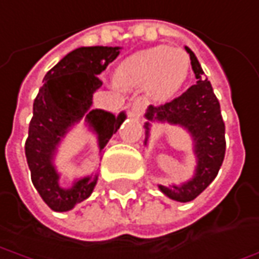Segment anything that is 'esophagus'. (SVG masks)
Here are the masks:
<instances>
[{"label":"esophagus","instance_id":"34e87169","mask_svg":"<svg viewBox=\"0 0 259 259\" xmlns=\"http://www.w3.org/2000/svg\"><path fill=\"white\" fill-rule=\"evenodd\" d=\"M144 109H145V101H144L142 98H137V100L131 104L130 115H131V117L140 118L142 114H144Z\"/></svg>","mask_w":259,"mask_h":259}]
</instances>
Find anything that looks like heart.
<instances>
[{
    "instance_id": "obj_1",
    "label": "heart",
    "mask_w": 259,
    "mask_h": 259,
    "mask_svg": "<svg viewBox=\"0 0 259 259\" xmlns=\"http://www.w3.org/2000/svg\"><path fill=\"white\" fill-rule=\"evenodd\" d=\"M190 57L178 48L159 45L126 57L115 71V81L122 88L147 87L158 101L178 94L190 75Z\"/></svg>"
}]
</instances>
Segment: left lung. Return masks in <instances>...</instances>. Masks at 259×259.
Listing matches in <instances>:
<instances>
[{
  "label": "left lung",
  "mask_w": 259,
  "mask_h": 259,
  "mask_svg": "<svg viewBox=\"0 0 259 259\" xmlns=\"http://www.w3.org/2000/svg\"><path fill=\"white\" fill-rule=\"evenodd\" d=\"M190 54L191 67L197 78V84L174 98L172 101L151 105L145 117L148 121H161L187 128L194 138V151L197 155V172L191 181L182 185L164 187L159 190L174 201L188 202L198 197L214 181L225 157V124H224L220 101L215 97L211 82L204 77L195 54L185 47ZM147 137L150 122H145ZM147 142V140H145Z\"/></svg>",
  "instance_id": "8db88e82"
}]
</instances>
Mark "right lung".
<instances>
[{
  "instance_id": "add662e5",
  "label": "right lung",
  "mask_w": 259,
  "mask_h": 259,
  "mask_svg": "<svg viewBox=\"0 0 259 259\" xmlns=\"http://www.w3.org/2000/svg\"><path fill=\"white\" fill-rule=\"evenodd\" d=\"M118 54V47H81L71 51L45 74L44 84L34 100L25 157L34 187L53 211H69L88 198L97 184V175L85 177L69 190L58 184L53 158L69 126L85 115L102 150L125 119L124 112L115 117L102 109H90L93 94L102 85L98 75Z\"/></svg>"
}]
</instances>
